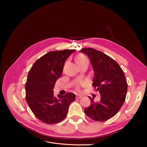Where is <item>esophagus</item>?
I'll use <instances>...</instances> for the list:
<instances>
[{
	"label": "esophagus",
	"instance_id": "1",
	"mask_svg": "<svg viewBox=\"0 0 147 147\" xmlns=\"http://www.w3.org/2000/svg\"><path fill=\"white\" fill-rule=\"evenodd\" d=\"M82 95H80V94H77V96H76V99H80V98H82Z\"/></svg>",
	"mask_w": 147,
	"mask_h": 147
}]
</instances>
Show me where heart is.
<instances>
[{"mask_svg":"<svg viewBox=\"0 0 147 147\" xmlns=\"http://www.w3.org/2000/svg\"><path fill=\"white\" fill-rule=\"evenodd\" d=\"M76 61L78 64L80 65L82 63H85V62H88V60L85 56H84L82 55H79L76 57Z\"/></svg>","mask_w":147,"mask_h":147,"instance_id":"obj_1","label":"heart"}]
</instances>
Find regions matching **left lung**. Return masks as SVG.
I'll use <instances>...</instances> for the list:
<instances>
[{
  "label": "left lung",
  "mask_w": 147,
  "mask_h": 147,
  "mask_svg": "<svg viewBox=\"0 0 147 147\" xmlns=\"http://www.w3.org/2000/svg\"><path fill=\"white\" fill-rule=\"evenodd\" d=\"M80 51L86 55L94 70L92 86L99 91L100 100L91 99V105L84 110L91 119L104 121L114 117L125 101L127 84L123 70L110 57L94 48H83Z\"/></svg>",
  "instance_id": "obj_1"
}]
</instances>
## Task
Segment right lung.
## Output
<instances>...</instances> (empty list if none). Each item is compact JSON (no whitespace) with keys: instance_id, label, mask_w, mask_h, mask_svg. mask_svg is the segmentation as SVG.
I'll list each match as a JSON object with an SVG mask.
<instances>
[{"instance_id":"add662e5","label":"right lung","mask_w":147,"mask_h":147,"mask_svg":"<svg viewBox=\"0 0 147 147\" xmlns=\"http://www.w3.org/2000/svg\"><path fill=\"white\" fill-rule=\"evenodd\" d=\"M74 50L48 52L35 62L26 83V99L30 110L38 119L47 124L57 123L67 116L75 94L54 96L53 89L61 76L64 65Z\"/></svg>"}]
</instances>
